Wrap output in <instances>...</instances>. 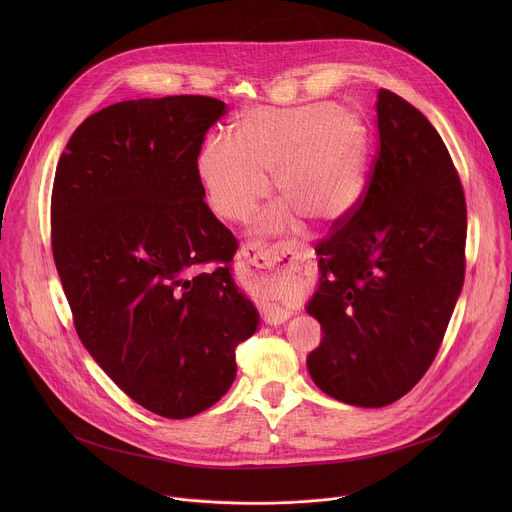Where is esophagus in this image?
Wrapping results in <instances>:
<instances>
[{"mask_svg":"<svg viewBox=\"0 0 512 512\" xmlns=\"http://www.w3.org/2000/svg\"><path fill=\"white\" fill-rule=\"evenodd\" d=\"M285 253L289 255L291 261L298 259V255L291 253V251H285V249L273 251V249H267V247L251 241V243H245L239 249L237 263L245 267V271L251 277V281H257V279L265 281L267 273L277 265V261H281V257H285ZM287 318H289L287 310H281V308H275V306H265L263 308V320L267 324L277 326V324H283Z\"/></svg>","mask_w":512,"mask_h":512,"instance_id":"obj_1","label":"esophagus"}]
</instances>
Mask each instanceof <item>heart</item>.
<instances>
[{
	"label": "heart",
	"mask_w": 512,
	"mask_h": 512,
	"mask_svg": "<svg viewBox=\"0 0 512 512\" xmlns=\"http://www.w3.org/2000/svg\"><path fill=\"white\" fill-rule=\"evenodd\" d=\"M369 131L348 107H253L243 111L231 141L210 139L198 158V174L212 210L245 223L269 194L267 176L283 202L267 208L255 229L285 235L298 229V214L312 223H334L364 192Z\"/></svg>",
	"instance_id": "b5f03b06"
}]
</instances>
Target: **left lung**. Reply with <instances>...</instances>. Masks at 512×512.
<instances>
[{"instance_id": "8db88e82", "label": "left lung", "mask_w": 512, "mask_h": 512, "mask_svg": "<svg viewBox=\"0 0 512 512\" xmlns=\"http://www.w3.org/2000/svg\"><path fill=\"white\" fill-rule=\"evenodd\" d=\"M377 127L360 200L316 245L306 308L324 332L308 356L314 383L356 407L391 405L421 381L466 273V198L440 133L387 89Z\"/></svg>"}]
</instances>
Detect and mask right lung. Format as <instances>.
Wrapping results in <instances>:
<instances>
[{"mask_svg": "<svg viewBox=\"0 0 512 512\" xmlns=\"http://www.w3.org/2000/svg\"><path fill=\"white\" fill-rule=\"evenodd\" d=\"M225 113L204 95L105 107L72 133L52 186V255L72 324L127 397L168 419L231 389L235 350L259 322L231 277L239 243L198 174L204 135Z\"/></svg>", "mask_w": 512, "mask_h": 512, "instance_id": "1", "label": "right lung"}]
</instances>
